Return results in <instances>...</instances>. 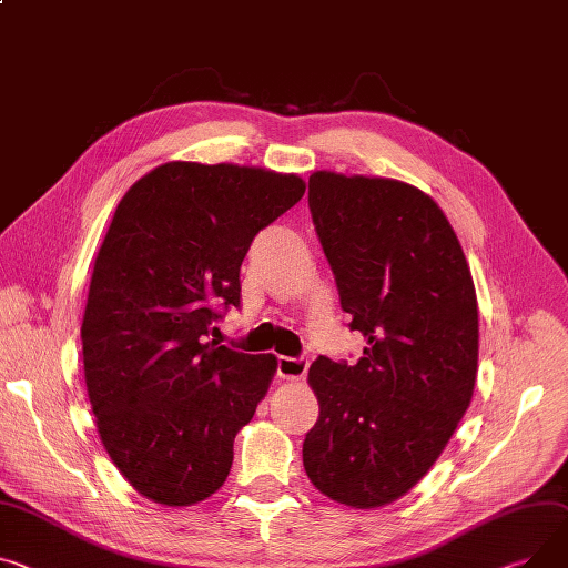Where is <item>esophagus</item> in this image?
Returning a JSON list of instances; mask_svg holds the SVG:
<instances>
[{
	"label": "esophagus",
	"instance_id": "1",
	"mask_svg": "<svg viewBox=\"0 0 568 568\" xmlns=\"http://www.w3.org/2000/svg\"><path fill=\"white\" fill-rule=\"evenodd\" d=\"M306 372H308V358L278 356V374H281V379L298 382V379H304Z\"/></svg>",
	"mask_w": 568,
	"mask_h": 568
}]
</instances>
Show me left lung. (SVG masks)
Here are the masks:
<instances>
[{
  "label": "left lung",
  "instance_id": "left-lung-1",
  "mask_svg": "<svg viewBox=\"0 0 568 568\" xmlns=\"http://www.w3.org/2000/svg\"><path fill=\"white\" fill-rule=\"evenodd\" d=\"M308 203L339 304L367 347L356 365H311L320 418L304 468L339 505L386 507L429 473L470 406L475 283L457 233L418 186L315 171Z\"/></svg>",
  "mask_w": 568,
  "mask_h": 568
}]
</instances>
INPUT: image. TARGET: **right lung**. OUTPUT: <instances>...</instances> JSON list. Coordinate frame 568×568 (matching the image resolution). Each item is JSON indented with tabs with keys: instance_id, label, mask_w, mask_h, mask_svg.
Here are the masks:
<instances>
[{
	"instance_id": "add662e5",
	"label": "right lung",
	"mask_w": 568,
	"mask_h": 568,
	"mask_svg": "<svg viewBox=\"0 0 568 568\" xmlns=\"http://www.w3.org/2000/svg\"><path fill=\"white\" fill-rule=\"evenodd\" d=\"M304 192L296 173L175 160L116 205L82 320L84 379L106 455L143 498L192 507L229 477L278 361L219 345L212 324L240 306L253 237Z\"/></svg>"
}]
</instances>
